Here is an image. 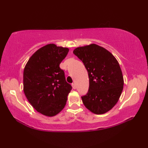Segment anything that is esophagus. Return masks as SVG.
Segmentation results:
<instances>
[{
    "instance_id": "obj_1",
    "label": "esophagus",
    "mask_w": 148,
    "mask_h": 148,
    "mask_svg": "<svg viewBox=\"0 0 148 148\" xmlns=\"http://www.w3.org/2000/svg\"><path fill=\"white\" fill-rule=\"evenodd\" d=\"M72 87H73L74 89H75L76 88V84H75L74 83H72Z\"/></svg>"
}]
</instances>
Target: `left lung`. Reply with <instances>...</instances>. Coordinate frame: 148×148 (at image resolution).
<instances>
[{
  "label": "left lung",
  "instance_id": "8db88e82",
  "mask_svg": "<svg viewBox=\"0 0 148 148\" xmlns=\"http://www.w3.org/2000/svg\"><path fill=\"white\" fill-rule=\"evenodd\" d=\"M73 53L88 72L89 89L82 96L85 106L96 114L108 112L118 101L123 89L118 62L108 50L95 44L77 47Z\"/></svg>",
  "mask_w": 148,
  "mask_h": 148
}]
</instances>
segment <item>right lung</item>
<instances>
[{
  "label": "right lung",
  "instance_id": "1",
  "mask_svg": "<svg viewBox=\"0 0 148 148\" xmlns=\"http://www.w3.org/2000/svg\"><path fill=\"white\" fill-rule=\"evenodd\" d=\"M67 47L47 44L35 52L23 71L25 95L37 112L54 116L64 108L72 90L59 64L67 54Z\"/></svg>",
  "mask_w": 148,
  "mask_h": 148
}]
</instances>
